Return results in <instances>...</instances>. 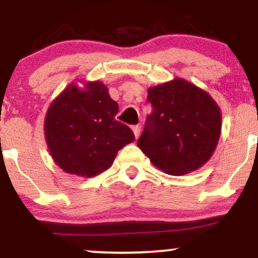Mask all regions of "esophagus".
Masks as SVG:
<instances>
[{
  "instance_id": "1",
  "label": "esophagus",
  "mask_w": 258,
  "mask_h": 258,
  "mask_svg": "<svg viewBox=\"0 0 258 258\" xmlns=\"http://www.w3.org/2000/svg\"><path fill=\"white\" fill-rule=\"evenodd\" d=\"M132 131H133V133H135L136 138H138L139 135H141V126H139V125L133 126V127H132Z\"/></svg>"
}]
</instances>
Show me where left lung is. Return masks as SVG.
Segmentation results:
<instances>
[{
  "label": "left lung",
  "mask_w": 258,
  "mask_h": 258,
  "mask_svg": "<svg viewBox=\"0 0 258 258\" xmlns=\"http://www.w3.org/2000/svg\"><path fill=\"white\" fill-rule=\"evenodd\" d=\"M147 99L153 112L137 146L154 166L180 176L205 165L221 136V109L215 99L179 78L150 87Z\"/></svg>",
  "instance_id": "obj_1"
}]
</instances>
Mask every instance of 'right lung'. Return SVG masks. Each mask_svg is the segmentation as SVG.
I'll return each instance as SVG.
<instances>
[{
  "mask_svg": "<svg viewBox=\"0 0 258 258\" xmlns=\"http://www.w3.org/2000/svg\"><path fill=\"white\" fill-rule=\"evenodd\" d=\"M117 111L103 82L68 86L44 119V138L55 164L88 178L108 170L121 148L135 141L132 130L115 120Z\"/></svg>",
  "mask_w": 258,
  "mask_h": 258,
  "instance_id": "add662e5",
  "label": "right lung"
}]
</instances>
